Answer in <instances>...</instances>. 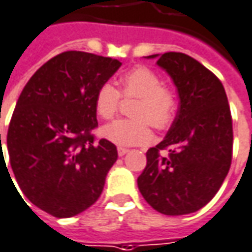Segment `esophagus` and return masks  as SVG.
<instances>
[{
	"label": "esophagus",
	"instance_id": "obj_1",
	"mask_svg": "<svg viewBox=\"0 0 252 252\" xmlns=\"http://www.w3.org/2000/svg\"><path fill=\"white\" fill-rule=\"evenodd\" d=\"M128 152H129V150H128L126 148H121V146H119V148H117V153H119V156L126 155Z\"/></svg>",
	"mask_w": 252,
	"mask_h": 252
}]
</instances>
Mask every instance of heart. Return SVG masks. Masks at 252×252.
Returning <instances> with one entry per match:
<instances>
[{
	"label": "heart",
	"mask_w": 252,
	"mask_h": 252,
	"mask_svg": "<svg viewBox=\"0 0 252 252\" xmlns=\"http://www.w3.org/2000/svg\"><path fill=\"white\" fill-rule=\"evenodd\" d=\"M121 90L104 83L95 95V109L103 120H112L120 110L121 95L138 97L133 119L117 120L103 128V136L120 146H136L152 139V126L158 131L172 126L178 110L175 91L162 85L161 77L146 66H135L120 77Z\"/></svg>",
	"instance_id": "b5f03b06"
}]
</instances>
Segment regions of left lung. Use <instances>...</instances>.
<instances>
[{
	"label": "left lung",
	"instance_id": "obj_1",
	"mask_svg": "<svg viewBox=\"0 0 252 252\" xmlns=\"http://www.w3.org/2000/svg\"><path fill=\"white\" fill-rule=\"evenodd\" d=\"M148 58H158L157 64L174 80L181 106L167 136L148 150L138 188L156 211L190 214L211 201L232 164L233 126L226 92L220 78L189 55Z\"/></svg>",
	"mask_w": 252,
	"mask_h": 252
}]
</instances>
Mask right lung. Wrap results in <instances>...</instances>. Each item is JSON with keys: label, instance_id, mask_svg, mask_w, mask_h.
<instances>
[{"label": "right lung", "instance_id": "obj_1", "mask_svg": "<svg viewBox=\"0 0 252 252\" xmlns=\"http://www.w3.org/2000/svg\"><path fill=\"white\" fill-rule=\"evenodd\" d=\"M120 66L112 58L62 52L32 74L19 96L6 135L12 171L30 203L56 218L90 208L119 157L110 140H96L92 131L95 95Z\"/></svg>", "mask_w": 252, "mask_h": 252}]
</instances>
